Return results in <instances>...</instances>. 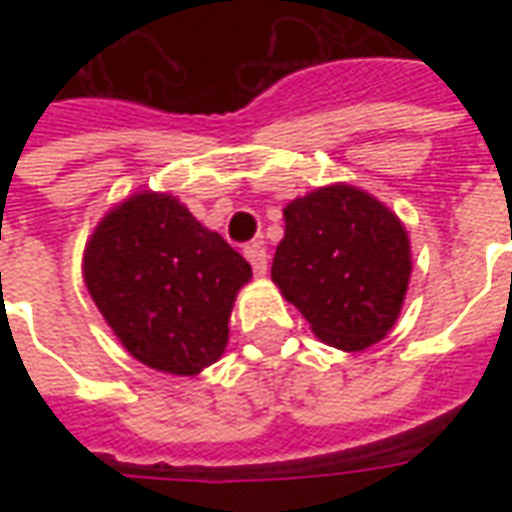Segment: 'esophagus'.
Returning a JSON list of instances; mask_svg holds the SVG:
<instances>
[{
    "instance_id": "34e87169",
    "label": "esophagus",
    "mask_w": 512,
    "mask_h": 512,
    "mask_svg": "<svg viewBox=\"0 0 512 512\" xmlns=\"http://www.w3.org/2000/svg\"><path fill=\"white\" fill-rule=\"evenodd\" d=\"M244 255H246V260L252 263V268H255L257 277H263V274H266V271H268L266 246H263V244H249L244 249Z\"/></svg>"
}]
</instances>
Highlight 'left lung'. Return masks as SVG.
<instances>
[{"mask_svg":"<svg viewBox=\"0 0 512 512\" xmlns=\"http://www.w3.org/2000/svg\"><path fill=\"white\" fill-rule=\"evenodd\" d=\"M271 279L323 343L365 351L384 340L406 299V227L356 186L315 189L285 208Z\"/></svg>","mask_w":512,"mask_h":512,"instance_id":"8db88e82","label":"left lung"}]
</instances>
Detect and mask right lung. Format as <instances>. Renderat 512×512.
I'll use <instances>...</instances> for the list:
<instances>
[{"label": "right lung", "mask_w": 512, "mask_h": 512, "mask_svg": "<svg viewBox=\"0 0 512 512\" xmlns=\"http://www.w3.org/2000/svg\"><path fill=\"white\" fill-rule=\"evenodd\" d=\"M84 282L117 340L142 365L197 376L224 354L230 312L252 268L172 194L139 191L98 222Z\"/></svg>", "instance_id": "add662e5"}]
</instances>
